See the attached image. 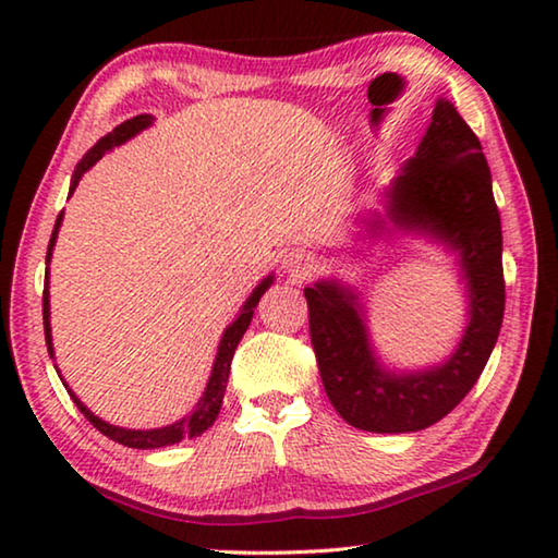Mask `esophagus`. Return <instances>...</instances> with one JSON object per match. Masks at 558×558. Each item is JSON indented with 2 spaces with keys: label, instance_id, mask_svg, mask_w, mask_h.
<instances>
[{
  "label": "esophagus",
  "instance_id": "obj_1",
  "mask_svg": "<svg viewBox=\"0 0 558 558\" xmlns=\"http://www.w3.org/2000/svg\"><path fill=\"white\" fill-rule=\"evenodd\" d=\"M286 268L295 278H307V272L313 270V260L305 258V256H290V258H286Z\"/></svg>",
  "mask_w": 558,
  "mask_h": 558
}]
</instances>
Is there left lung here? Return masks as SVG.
I'll list each match as a JSON object with an SVG mask.
<instances>
[{"label":"left lung","instance_id":"1","mask_svg":"<svg viewBox=\"0 0 558 558\" xmlns=\"http://www.w3.org/2000/svg\"><path fill=\"white\" fill-rule=\"evenodd\" d=\"M391 219L460 251L470 325L446 364L396 376L372 354L362 310L337 282L305 288L310 339L335 411L359 430L413 433L438 423L477 384L505 315L502 226L483 145L452 102L438 100L418 153L389 192Z\"/></svg>","mask_w":558,"mask_h":558}]
</instances>
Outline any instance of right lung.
Instances as JSON below:
<instances>
[{"label": "right lung", "instance_id": "right-lung-1", "mask_svg": "<svg viewBox=\"0 0 558 558\" xmlns=\"http://www.w3.org/2000/svg\"><path fill=\"white\" fill-rule=\"evenodd\" d=\"M149 122H153V118H149V116H137V118H132L128 122H122V125H118L116 130L108 132L106 137L98 140V145L93 147L90 153L81 159L78 167H75L71 192L75 189V184H78L81 174L86 172V169H90L93 165H96L98 159L108 153V149H112L116 145H122V143H125V140H130L132 135H135V132L145 130ZM59 226H61V214H59V219H56V226H53V233H51V241H49V251H46V263H49V258H51V251H53V243H56V233H59ZM270 282H272V276H268L256 290H253V295L243 305L241 315L235 317L233 325L223 332V339H221V344H219V354H216L214 369H211V376H209V384H206V391L202 396V401L196 403V409L189 413L186 418H182L179 423H172V426H167V428L128 430V428H118V426H110V423H106V421H100L98 415H93L86 409V405H83L78 399H75V393L69 389L73 403L78 405V411L86 415V418L102 433V436H108L110 440H116V442H120V446H128V448L149 450V448L174 446V442H179L182 438H199L204 430H209L214 426L216 415H219V411H221V401H223L226 381H229L233 352H235V347H239L243 332L251 325L253 307L258 305L260 295H263V292H266V288L270 286ZM44 335H46V347H49V354L53 356L51 325H49V270H46V278H44Z\"/></svg>", "mask_w": 558, "mask_h": 558}]
</instances>
